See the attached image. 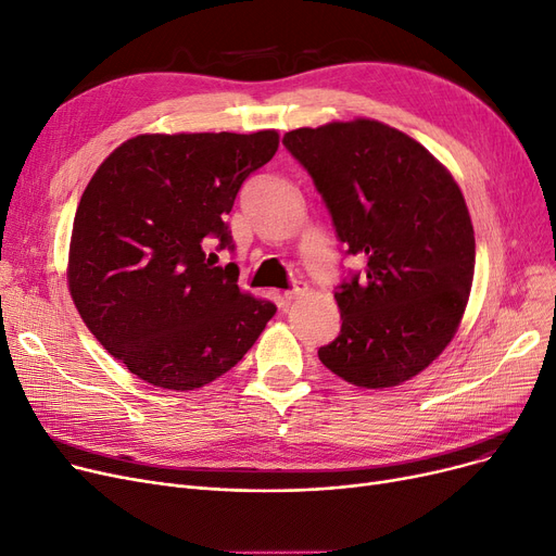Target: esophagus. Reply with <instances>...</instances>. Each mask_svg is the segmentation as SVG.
I'll list each match as a JSON object with an SVG mask.
<instances>
[{"label": "esophagus", "instance_id": "34e87169", "mask_svg": "<svg viewBox=\"0 0 556 556\" xmlns=\"http://www.w3.org/2000/svg\"><path fill=\"white\" fill-rule=\"evenodd\" d=\"M303 294H305V287H303L301 282H294V285L290 287V290L285 292V299H287V301H294V299H301Z\"/></svg>", "mask_w": 556, "mask_h": 556}]
</instances>
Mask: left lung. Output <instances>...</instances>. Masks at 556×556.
<instances>
[{"mask_svg": "<svg viewBox=\"0 0 556 556\" xmlns=\"http://www.w3.org/2000/svg\"><path fill=\"white\" fill-rule=\"evenodd\" d=\"M313 177L344 255L367 260L336 287L340 336L319 361L361 388H392L445 349L470 296L475 230L454 177L404 131L376 121L282 137Z\"/></svg>", "mask_w": 556, "mask_h": 556, "instance_id": "8db88e82", "label": "left lung"}]
</instances>
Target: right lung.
I'll list each match as a JSON object with an SVG mask.
<instances>
[{"mask_svg":"<svg viewBox=\"0 0 556 556\" xmlns=\"http://www.w3.org/2000/svg\"><path fill=\"white\" fill-rule=\"evenodd\" d=\"M278 150L255 135H141L88 182L73 226L68 285L98 342L139 379L193 390L232 369L271 301L241 294L228 214L243 180Z\"/></svg>","mask_w":556,"mask_h":556,"instance_id":"right-lung-1","label":"right lung"}]
</instances>
